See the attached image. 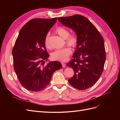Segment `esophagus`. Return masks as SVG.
Returning a JSON list of instances; mask_svg holds the SVG:
<instances>
[{"instance_id":"obj_1","label":"esophagus","mask_w":120,"mask_h":120,"mask_svg":"<svg viewBox=\"0 0 120 120\" xmlns=\"http://www.w3.org/2000/svg\"><path fill=\"white\" fill-rule=\"evenodd\" d=\"M61 64H62V66H63V67H64V68L66 67V64H65L64 63H63V62H61Z\"/></svg>"}]
</instances>
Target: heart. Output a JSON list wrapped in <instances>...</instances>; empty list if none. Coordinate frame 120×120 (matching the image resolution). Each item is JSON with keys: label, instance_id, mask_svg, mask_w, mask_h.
Here are the masks:
<instances>
[{"label": "heart", "instance_id": "1", "mask_svg": "<svg viewBox=\"0 0 120 120\" xmlns=\"http://www.w3.org/2000/svg\"><path fill=\"white\" fill-rule=\"evenodd\" d=\"M55 32L62 38L66 39V43L72 48L77 46L78 43L77 36L74 34H70V32L66 28L63 26L57 27ZM45 45L46 48L50 49L51 45L49 42V34H48L45 39ZM71 49L70 47H66L63 49H57L52 53V57L54 60L64 61L67 60L71 53Z\"/></svg>", "mask_w": 120, "mask_h": 120}]
</instances>
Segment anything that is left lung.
<instances>
[{
	"instance_id": "obj_1",
	"label": "left lung",
	"mask_w": 120,
	"mask_h": 120,
	"mask_svg": "<svg viewBox=\"0 0 120 120\" xmlns=\"http://www.w3.org/2000/svg\"><path fill=\"white\" fill-rule=\"evenodd\" d=\"M58 19L72 29L78 38L74 59L67 64L75 71L68 82L75 89L86 90L95 84L103 71L106 60L103 38L95 25L83 16L76 14Z\"/></svg>"
}]
</instances>
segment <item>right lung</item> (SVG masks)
<instances>
[{
  "label": "right lung",
  "instance_id": "add662e5",
  "mask_svg": "<svg viewBox=\"0 0 120 120\" xmlns=\"http://www.w3.org/2000/svg\"><path fill=\"white\" fill-rule=\"evenodd\" d=\"M52 19H34L20 30L12 51L13 67L24 88L32 92L44 89L50 83L53 72L62 68L59 61H50L45 66L49 55L45 39L56 22Z\"/></svg>",
  "mask_w": 120,
  "mask_h": 120
}]
</instances>
